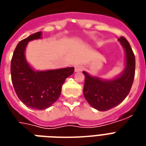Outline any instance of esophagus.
Here are the masks:
<instances>
[{
    "label": "esophagus",
    "instance_id": "obj_1",
    "mask_svg": "<svg viewBox=\"0 0 146 146\" xmlns=\"http://www.w3.org/2000/svg\"><path fill=\"white\" fill-rule=\"evenodd\" d=\"M84 70V66L82 65H76L75 66V71L76 72H80V71H82Z\"/></svg>",
    "mask_w": 146,
    "mask_h": 146
}]
</instances>
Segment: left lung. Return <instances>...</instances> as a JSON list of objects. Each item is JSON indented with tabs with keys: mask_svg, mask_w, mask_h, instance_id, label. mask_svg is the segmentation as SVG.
<instances>
[{
	"mask_svg": "<svg viewBox=\"0 0 146 146\" xmlns=\"http://www.w3.org/2000/svg\"><path fill=\"white\" fill-rule=\"evenodd\" d=\"M121 43L126 52V67L123 73L112 80H102L93 77L86 72L84 75V95L92 107L99 111H107L121 103L131 88L135 73V58L131 47L123 36Z\"/></svg>",
	"mask_w": 146,
	"mask_h": 146,
	"instance_id": "8db88e82",
	"label": "left lung"
}]
</instances>
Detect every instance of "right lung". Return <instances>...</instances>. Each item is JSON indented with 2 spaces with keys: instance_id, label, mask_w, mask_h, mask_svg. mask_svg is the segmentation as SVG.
Instances as JSON below:
<instances>
[{
  "instance_id": "obj_1",
  "label": "right lung",
  "mask_w": 146,
  "mask_h": 146,
  "mask_svg": "<svg viewBox=\"0 0 146 146\" xmlns=\"http://www.w3.org/2000/svg\"><path fill=\"white\" fill-rule=\"evenodd\" d=\"M37 32L21 40L15 49L11 61V81L21 102L33 110L50 107L61 95L62 86L74 72L73 67L48 71H34L27 63L24 51L28 42L40 38Z\"/></svg>"
}]
</instances>
